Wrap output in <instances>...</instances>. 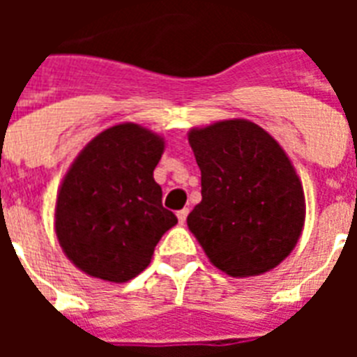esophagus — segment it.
<instances>
[{
  "label": "esophagus",
  "instance_id": "1",
  "mask_svg": "<svg viewBox=\"0 0 357 357\" xmlns=\"http://www.w3.org/2000/svg\"><path fill=\"white\" fill-rule=\"evenodd\" d=\"M187 215H189V211L187 209H181V211H178V222L183 226L185 220H187Z\"/></svg>",
  "mask_w": 357,
  "mask_h": 357
}]
</instances>
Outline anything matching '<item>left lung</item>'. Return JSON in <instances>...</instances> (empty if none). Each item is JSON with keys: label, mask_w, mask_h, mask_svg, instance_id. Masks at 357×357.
<instances>
[{"label": "left lung", "mask_w": 357, "mask_h": 357, "mask_svg": "<svg viewBox=\"0 0 357 357\" xmlns=\"http://www.w3.org/2000/svg\"><path fill=\"white\" fill-rule=\"evenodd\" d=\"M202 202L187 217L207 259L231 278L259 276L298 243L305 196L280 142L244 119L190 128Z\"/></svg>", "instance_id": "left-lung-1"}]
</instances>
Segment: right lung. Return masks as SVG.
I'll return each instance as SVG.
<instances>
[{"mask_svg":"<svg viewBox=\"0 0 357 357\" xmlns=\"http://www.w3.org/2000/svg\"><path fill=\"white\" fill-rule=\"evenodd\" d=\"M162 135L133 122L114 123L77 153L55 200L53 228L81 272L126 283L150 265L153 250L178 224L161 204L153 170Z\"/></svg>","mask_w":357,"mask_h":357,"instance_id":"add662e5","label":"right lung"}]
</instances>
